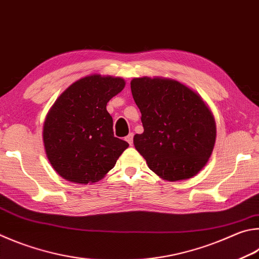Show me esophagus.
Listing matches in <instances>:
<instances>
[{"instance_id":"34e87169","label":"esophagus","mask_w":259,"mask_h":259,"mask_svg":"<svg viewBox=\"0 0 259 259\" xmlns=\"http://www.w3.org/2000/svg\"><path fill=\"white\" fill-rule=\"evenodd\" d=\"M125 140L129 143V145H133V143H134V134L131 133V134H129L128 136H126Z\"/></svg>"}]
</instances>
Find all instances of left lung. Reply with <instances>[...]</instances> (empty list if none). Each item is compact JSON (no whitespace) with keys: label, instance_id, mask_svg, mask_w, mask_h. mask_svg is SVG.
I'll return each instance as SVG.
<instances>
[{"label":"left lung","instance_id":"obj_1","mask_svg":"<svg viewBox=\"0 0 259 259\" xmlns=\"http://www.w3.org/2000/svg\"><path fill=\"white\" fill-rule=\"evenodd\" d=\"M130 84L144 126L134 145L148 167L167 181L198 175L216 139L214 115L203 98L170 78H134Z\"/></svg>","mask_w":259,"mask_h":259}]
</instances>
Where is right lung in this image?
<instances>
[{
	"mask_svg": "<svg viewBox=\"0 0 259 259\" xmlns=\"http://www.w3.org/2000/svg\"><path fill=\"white\" fill-rule=\"evenodd\" d=\"M125 86L124 79L89 74L65 89L45 117L46 156L59 176L80 185L102 180L129 147L114 137L107 102Z\"/></svg>",
	"mask_w": 259,
	"mask_h": 259,
	"instance_id": "add662e5",
	"label": "right lung"
}]
</instances>
